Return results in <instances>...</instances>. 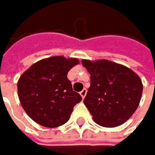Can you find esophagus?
Instances as JSON below:
<instances>
[{"mask_svg":"<svg viewBox=\"0 0 155 155\" xmlns=\"http://www.w3.org/2000/svg\"><path fill=\"white\" fill-rule=\"evenodd\" d=\"M86 95H87V89L84 88V89H82V91L80 92V96L82 97V98H84V97H86Z\"/></svg>","mask_w":155,"mask_h":155,"instance_id":"1","label":"esophagus"}]
</instances>
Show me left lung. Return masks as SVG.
<instances>
[{"label": "left lung", "mask_w": 155, "mask_h": 155, "mask_svg": "<svg viewBox=\"0 0 155 155\" xmlns=\"http://www.w3.org/2000/svg\"><path fill=\"white\" fill-rule=\"evenodd\" d=\"M90 74V87L84 104L94 121L115 127L127 121L136 110L143 93L140 78L130 68L102 59L82 60Z\"/></svg>", "instance_id": "1"}]
</instances>
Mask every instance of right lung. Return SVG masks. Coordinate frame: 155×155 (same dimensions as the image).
Listing matches in <instances>:
<instances>
[{
  "label": "right lung",
  "instance_id": "add662e5",
  "mask_svg": "<svg viewBox=\"0 0 155 155\" xmlns=\"http://www.w3.org/2000/svg\"><path fill=\"white\" fill-rule=\"evenodd\" d=\"M77 64V58L56 56L36 62L21 75L19 98L33 121L46 127H57L68 121L74 107L82 100L68 78V71Z\"/></svg>",
  "mask_w": 155,
  "mask_h": 155
}]
</instances>
